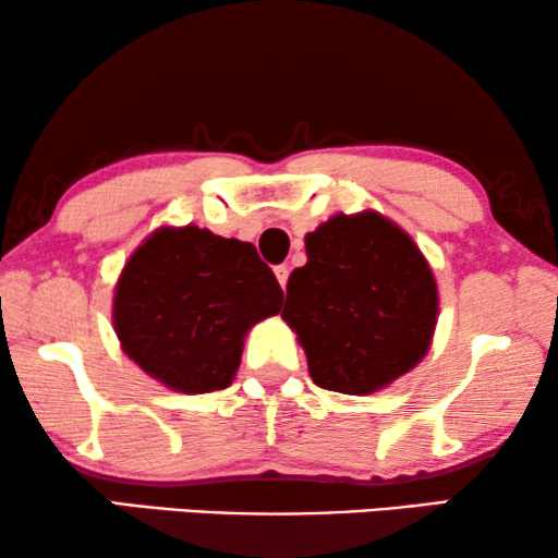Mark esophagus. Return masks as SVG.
<instances>
[{"label":"esophagus","instance_id":"1","mask_svg":"<svg viewBox=\"0 0 558 558\" xmlns=\"http://www.w3.org/2000/svg\"><path fill=\"white\" fill-rule=\"evenodd\" d=\"M274 274H277V281H279V287H281V289H287V279H289V266H284V264L274 266Z\"/></svg>","mask_w":558,"mask_h":558}]
</instances>
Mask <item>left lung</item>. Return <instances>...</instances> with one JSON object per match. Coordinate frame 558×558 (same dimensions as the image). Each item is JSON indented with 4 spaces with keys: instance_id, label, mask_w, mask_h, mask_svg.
<instances>
[{
    "instance_id": "obj_1",
    "label": "left lung",
    "mask_w": 558,
    "mask_h": 558,
    "mask_svg": "<svg viewBox=\"0 0 558 558\" xmlns=\"http://www.w3.org/2000/svg\"><path fill=\"white\" fill-rule=\"evenodd\" d=\"M281 317L317 386L368 396L429 353L439 289L422 248L378 210L338 213L304 235Z\"/></svg>"
}]
</instances>
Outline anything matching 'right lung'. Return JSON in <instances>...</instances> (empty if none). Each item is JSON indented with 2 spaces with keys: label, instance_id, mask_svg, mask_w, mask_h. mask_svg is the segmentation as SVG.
Segmentation results:
<instances>
[{
  "label": "right lung",
  "instance_id": "right-lung-1",
  "mask_svg": "<svg viewBox=\"0 0 558 558\" xmlns=\"http://www.w3.org/2000/svg\"><path fill=\"white\" fill-rule=\"evenodd\" d=\"M277 277L246 241L208 228L159 226L113 287L121 350L165 388L210 393L231 386L251 327L281 310Z\"/></svg>",
  "mask_w": 558,
  "mask_h": 558
}]
</instances>
